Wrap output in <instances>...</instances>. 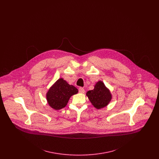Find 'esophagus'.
Returning a JSON list of instances; mask_svg holds the SVG:
<instances>
[{
	"mask_svg": "<svg viewBox=\"0 0 159 159\" xmlns=\"http://www.w3.org/2000/svg\"><path fill=\"white\" fill-rule=\"evenodd\" d=\"M79 92L80 93H84V89H83V88L80 87V88H79Z\"/></svg>",
	"mask_w": 159,
	"mask_h": 159,
	"instance_id": "esophagus-1",
	"label": "esophagus"
}]
</instances>
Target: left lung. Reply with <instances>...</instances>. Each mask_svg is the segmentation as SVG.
<instances>
[{"label": "left lung", "mask_w": 159, "mask_h": 159, "mask_svg": "<svg viewBox=\"0 0 159 159\" xmlns=\"http://www.w3.org/2000/svg\"><path fill=\"white\" fill-rule=\"evenodd\" d=\"M86 96L92 104L97 109L106 107L112 98L110 91L102 81H98L96 83L93 90L88 91Z\"/></svg>", "instance_id": "left-lung-1"}]
</instances>
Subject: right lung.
Instances as JSON below:
<instances>
[{"instance_id":"1","label":"right lung","mask_w":159,"mask_h":159,"mask_svg":"<svg viewBox=\"0 0 159 159\" xmlns=\"http://www.w3.org/2000/svg\"><path fill=\"white\" fill-rule=\"evenodd\" d=\"M77 92L78 89L75 86L69 84L65 80L60 78L46 93V99L51 108L58 110L67 106L69 99Z\"/></svg>"}]
</instances>
